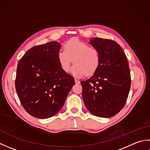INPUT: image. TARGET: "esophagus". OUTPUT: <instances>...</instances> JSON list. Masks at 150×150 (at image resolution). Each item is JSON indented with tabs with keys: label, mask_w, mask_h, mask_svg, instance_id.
Returning a JSON list of instances; mask_svg holds the SVG:
<instances>
[{
	"label": "esophagus",
	"mask_w": 150,
	"mask_h": 150,
	"mask_svg": "<svg viewBox=\"0 0 150 150\" xmlns=\"http://www.w3.org/2000/svg\"><path fill=\"white\" fill-rule=\"evenodd\" d=\"M75 83L77 84H80V82H81V81H79V80H77V79H75Z\"/></svg>",
	"instance_id": "1"
}]
</instances>
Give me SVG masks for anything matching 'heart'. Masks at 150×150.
<instances>
[{"label": "heart", "instance_id": "heart-1", "mask_svg": "<svg viewBox=\"0 0 150 150\" xmlns=\"http://www.w3.org/2000/svg\"><path fill=\"white\" fill-rule=\"evenodd\" d=\"M57 59L64 71L68 72L72 63L71 72L76 77L86 74L91 75L97 69L100 63V55L97 49L76 38L69 40L64 45V51L57 53Z\"/></svg>", "mask_w": 150, "mask_h": 150}]
</instances>
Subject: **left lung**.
Listing matches in <instances>:
<instances>
[{
    "label": "left lung",
    "instance_id": "8db88e82",
    "mask_svg": "<svg viewBox=\"0 0 150 150\" xmlns=\"http://www.w3.org/2000/svg\"><path fill=\"white\" fill-rule=\"evenodd\" d=\"M90 44L98 52L100 63L93 76L81 82L82 98L90 113L110 118L122 109L128 97L131 76L128 60L113 40L94 37Z\"/></svg>",
    "mask_w": 150,
    "mask_h": 150
}]
</instances>
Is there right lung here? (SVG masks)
Wrapping results in <instances>:
<instances>
[{"label": "right lung", "instance_id": "1", "mask_svg": "<svg viewBox=\"0 0 150 150\" xmlns=\"http://www.w3.org/2000/svg\"><path fill=\"white\" fill-rule=\"evenodd\" d=\"M60 43L52 41L31 47L17 65L15 88L22 106L34 117L47 119L61 110L75 79L57 59Z\"/></svg>", "mask_w": 150, "mask_h": 150}]
</instances>
